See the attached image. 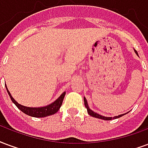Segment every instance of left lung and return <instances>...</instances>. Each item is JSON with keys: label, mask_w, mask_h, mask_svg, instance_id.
<instances>
[{"label": "left lung", "mask_w": 148, "mask_h": 148, "mask_svg": "<svg viewBox=\"0 0 148 148\" xmlns=\"http://www.w3.org/2000/svg\"><path fill=\"white\" fill-rule=\"evenodd\" d=\"M136 52V53L137 54V52L135 50ZM138 55V54H137ZM84 105L86 106V108L87 110V113L89 114V115H90L91 117H96V118H99V119H102V120H106V121H110L112 119H116V118H119V117H122L123 115H125L126 114H121V115H118V116H116V117H104V116H102V115H100V114H97L95 112H94L89 108V106H88V104H87V100L85 98H84Z\"/></svg>", "instance_id": "obj_1"}]
</instances>
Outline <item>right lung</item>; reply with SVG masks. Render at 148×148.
Masks as SVG:
<instances>
[{
	"mask_svg": "<svg viewBox=\"0 0 148 148\" xmlns=\"http://www.w3.org/2000/svg\"><path fill=\"white\" fill-rule=\"evenodd\" d=\"M6 89L8 90V93L12 101L13 102L15 105L16 106L18 109H19L20 110L22 111L23 113H24L27 115H29L31 117H44L49 116V115H53V114H56L59 109L61 106L62 102H63L64 97L65 95V92H64L63 94H61V95L58 98L56 101L53 102H52L51 104H49L46 106H43V107H27L24 106H22L19 104L18 102L12 98V96L11 95L9 90H8L7 87Z\"/></svg>",
	"mask_w": 148,
	"mask_h": 148,
	"instance_id": "add662e5",
	"label": "right lung"
}]
</instances>
